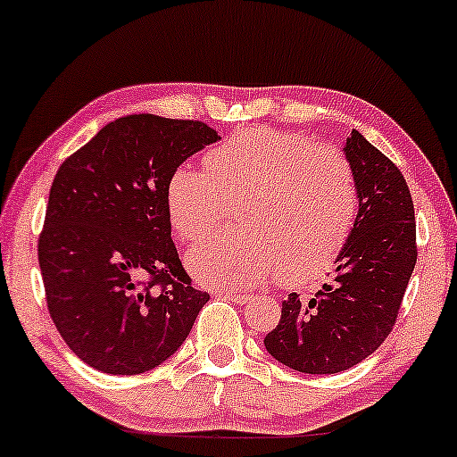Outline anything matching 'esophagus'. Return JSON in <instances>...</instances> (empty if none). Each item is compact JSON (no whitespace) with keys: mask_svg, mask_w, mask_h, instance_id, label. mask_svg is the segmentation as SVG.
Wrapping results in <instances>:
<instances>
[{"mask_svg":"<svg viewBox=\"0 0 457 457\" xmlns=\"http://www.w3.org/2000/svg\"><path fill=\"white\" fill-rule=\"evenodd\" d=\"M216 295H220V298H228L233 302H239V304L250 300V294H245V292H218Z\"/></svg>","mask_w":457,"mask_h":457,"instance_id":"34e87169","label":"esophagus"}]
</instances>
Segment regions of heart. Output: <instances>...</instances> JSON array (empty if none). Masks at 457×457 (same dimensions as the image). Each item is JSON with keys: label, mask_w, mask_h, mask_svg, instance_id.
<instances>
[{"label": "heart", "mask_w": 457, "mask_h": 457, "mask_svg": "<svg viewBox=\"0 0 457 457\" xmlns=\"http://www.w3.org/2000/svg\"><path fill=\"white\" fill-rule=\"evenodd\" d=\"M182 163L165 185L170 224L180 241L204 239L235 205L239 230L201 243L187 262L201 283L247 287L279 272L304 283L334 262L351 235L357 191L336 149L270 128H247L204 157Z\"/></svg>", "instance_id": "heart-1"}]
</instances>
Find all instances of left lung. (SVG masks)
Listing matches in <instances>:
<instances>
[{
	"label": "left lung",
	"mask_w": 457,
	"mask_h": 457,
	"mask_svg": "<svg viewBox=\"0 0 457 457\" xmlns=\"http://www.w3.org/2000/svg\"><path fill=\"white\" fill-rule=\"evenodd\" d=\"M359 212L336 256L329 283L312 295L289 294L264 346L302 373H337L386 340L416 266V216L399 168L353 129L345 145Z\"/></svg>",
	"instance_id": "1"
}]
</instances>
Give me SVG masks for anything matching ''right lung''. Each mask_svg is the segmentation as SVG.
Returning a JSON list of instances; mask_svg holds the SVG:
<instances>
[{"label": "right lung", "mask_w": 457, "mask_h": 457, "mask_svg": "<svg viewBox=\"0 0 457 457\" xmlns=\"http://www.w3.org/2000/svg\"><path fill=\"white\" fill-rule=\"evenodd\" d=\"M220 140L204 121L142 112L106 123L58 168L37 243L47 311L94 370L136 376L168 361L210 294L171 241L165 185Z\"/></svg>", "instance_id": "add662e5"}]
</instances>
